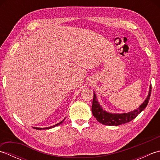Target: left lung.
<instances>
[{"instance_id":"1","label":"left lung","mask_w":160,"mask_h":160,"mask_svg":"<svg viewBox=\"0 0 160 160\" xmlns=\"http://www.w3.org/2000/svg\"><path fill=\"white\" fill-rule=\"evenodd\" d=\"M151 93V85L150 86V89H149L148 95L147 99L142 103L139 108L134 111L128 112V113H124L121 114H115L108 113L106 111L103 110L100 104L98 102L97 98L95 93H93V104L91 107V111L93 116L96 118V120L100 122V123L108 125V126H118L123 124H126L127 122H131L136 118L139 113L143 111L146 107L147 106L148 103L149 99H150Z\"/></svg>"}]
</instances>
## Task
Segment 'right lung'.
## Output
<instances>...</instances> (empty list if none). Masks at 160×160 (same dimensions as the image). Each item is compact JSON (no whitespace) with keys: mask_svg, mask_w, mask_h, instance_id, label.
Listing matches in <instances>:
<instances>
[{"mask_svg":"<svg viewBox=\"0 0 160 160\" xmlns=\"http://www.w3.org/2000/svg\"><path fill=\"white\" fill-rule=\"evenodd\" d=\"M64 120H62V121H61L60 122H59V123H58V124H55V125H53V126H52V127H46V128H37V127H33V128H35V129H38V130H41V129H49V128H53V127H56V126H58V125H60V124H62V122H63V121H64Z\"/></svg>","mask_w":160,"mask_h":160,"instance_id":"obj_1","label":"right lung"}]
</instances>
